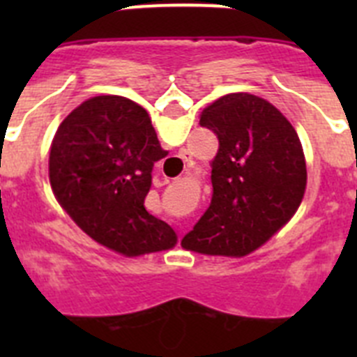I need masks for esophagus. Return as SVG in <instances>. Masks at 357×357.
Listing matches in <instances>:
<instances>
[{"mask_svg":"<svg viewBox=\"0 0 357 357\" xmlns=\"http://www.w3.org/2000/svg\"><path fill=\"white\" fill-rule=\"evenodd\" d=\"M181 155H182V159L185 160V162H189V160H191V153H189V151H182Z\"/></svg>","mask_w":357,"mask_h":357,"instance_id":"1","label":"esophagus"}]
</instances>
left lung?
Masks as SVG:
<instances>
[{
	"mask_svg": "<svg viewBox=\"0 0 357 357\" xmlns=\"http://www.w3.org/2000/svg\"><path fill=\"white\" fill-rule=\"evenodd\" d=\"M202 127L218 137L213 198L182 239L207 255L243 257L291 220L305 191L304 150L291 123L259 96L232 93L204 109Z\"/></svg>",
	"mask_w": 357,
	"mask_h": 357,
	"instance_id": "1",
	"label": "left lung"
}]
</instances>
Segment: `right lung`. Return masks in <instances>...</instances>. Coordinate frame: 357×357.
Listing matches in <instances>:
<instances>
[{"label": "right lung", "mask_w": 357, "mask_h": 357, "mask_svg": "<svg viewBox=\"0 0 357 357\" xmlns=\"http://www.w3.org/2000/svg\"><path fill=\"white\" fill-rule=\"evenodd\" d=\"M160 148L146 110L123 96H94L61 123L50 151L56 200L94 241L123 255L175 247V230L144 207Z\"/></svg>", "instance_id": "obj_1"}]
</instances>
